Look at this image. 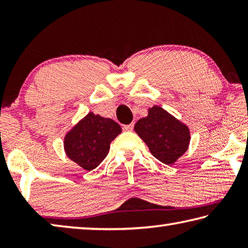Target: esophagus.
Masks as SVG:
<instances>
[{
    "label": "esophagus",
    "mask_w": 248,
    "mask_h": 248,
    "mask_svg": "<svg viewBox=\"0 0 248 248\" xmlns=\"http://www.w3.org/2000/svg\"><path fill=\"white\" fill-rule=\"evenodd\" d=\"M123 129H124V131H132V130H133V124L124 125Z\"/></svg>",
    "instance_id": "obj_1"
}]
</instances>
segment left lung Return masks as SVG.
Wrapping results in <instances>:
<instances>
[{
  "label": "left lung",
  "instance_id": "1",
  "mask_svg": "<svg viewBox=\"0 0 248 248\" xmlns=\"http://www.w3.org/2000/svg\"><path fill=\"white\" fill-rule=\"evenodd\" d=\"M134 131L153 156L166 165L174 164L189 146V128L156 105L149 108L148 116L137 121Z\"/></svg>",
  "mask_w": 248,
  "mask_h": 248
}]
</instances>
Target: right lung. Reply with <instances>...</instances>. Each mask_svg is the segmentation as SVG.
Returning <instances> with one entry per match:
<instances>
[{
  "mask_svg": "<svg viewBox=\"0 0 248 248\" xmlns=\"http://www.w3.org/2000/svg\"><path fill=\"white\" fill-rule=\"evenodd\" d=\"M119 133L121 127L116 121L91 111L66 132V156L83 170H93L107 156L111 141Z\"/></svg>",
  "mask_w": 248,
  "mask_h": 248,
  "instance_id": "1",
  "label": "right lung"
}]
</instances>
